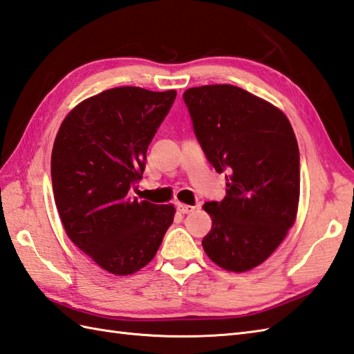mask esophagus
<instances>
[{"instance_id": "1", "label": "esophagus", "mask_w": 354, "mask_h": 354, "mask_svg": "<svg viewBox=\"0 0 354 354\" xmlns=\"http://www.w3.org/2000/svg\"><path fill=\"white\" fill-rule=\"evenodd\" d=\"M176 207L180 214H191V212L197 209L195 206H191V204H183V203H176Z\"/></svg>"}]
</instances>
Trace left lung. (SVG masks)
I'll use <instances>...</instances> for the list:
<instances>
[{
	"instance_id": "1",
	"label": "left lung",
	"mask_w": 354,
	"mask_h": 354,
	"mask_svg": "<svg viewBox=\"0 0 354 354\" xmlns=\"http://www.w3.org/2000/svg\"><path fill=\"white\" fill-rule=\"evenodd\" d=\"M183 100L207 160L229 172L225 198L203 206L212 218L203 248L225 271H250L297 219L300 153L292 125L279 107L233 84L191 88Z\"/></svg>"
}]
</instances>
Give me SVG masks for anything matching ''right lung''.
I'll use <instances>...</instances> for the list:
<instances>
[{"label":"right lung","mask_w":354,"mask_h":354,"mask_svg":"<svg viewBox=\"0 0 354 354\" xmlns=\"http://www.w3.org/2000/svg\"><path fill=\"white\" fill-rule=\"evenodd\" d=\"M177 92L136 86L107 89L78 103L62 122L51 153L54 201L68 238L115 276L151 262L172 204L129 197L145 168L147 148Z\"/></svg>","instance_id":"add662e5"}]
</instances>
